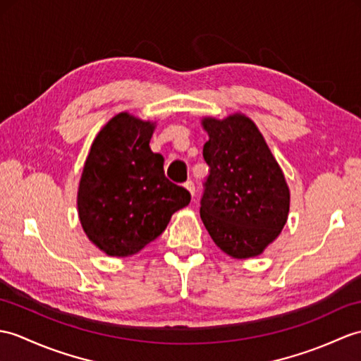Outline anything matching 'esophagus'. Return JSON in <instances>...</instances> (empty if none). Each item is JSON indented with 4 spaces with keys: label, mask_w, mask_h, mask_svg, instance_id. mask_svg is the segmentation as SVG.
I'll return each mask as SVG.
<instances>
[{
    "label": "esophagus",
    "mask_w": 361,
    "mask_h": 361,
    "mask_svg": "<svg viewBox=\"0 0 361 361\" xmlns=\"http://www.w3.org/2000/svg\"><path fill=\"white\" fill-rule=\"evenodd\" d=\"M184 188H186V189L190 192V195H192V197L195 195V184H194V181L188 180L186 183H184Z\"/></svg>",
    "instance_id": "1"
}]
</instances>
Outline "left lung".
Segmentation results:
<instances>
[{
    "instance_id": "8db88e82",
    "label": "left lung",
    "mask_w": 361,
    "mask_h": 361,
    "mask_svg": "<svg viewBox=\"0 0 361 361\" xmlns=\"http://www.w3.org/2000/svg\"><path fill=\"white\" fill-rule=\"evenodd\" d=\"M203 124L209 175L200 200L201 220L223 252L233 258L259 255L288 220L283 172L247 116L204 118Z\"/></svg>"
}]
</instances>
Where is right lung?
I'll return each mask as SVG.
<instances>
[{"label": "right lung", "mask_w": 361, "mask_h": 361, "mask_svg": "<svg viewBox=\"0 0 361 361\" xmlns=\"http://www.w3.org/2000/svg\"><path fill=\"white\" fill-rule=\"evenodd\" d=\"M154 124L120 114L98 133L82 169L78 214L89 240L112 257L137 254L161 235L190 194L166 178L149 147Z\"/></svg>", "instance_id": "obj_1"}]
</instances>
